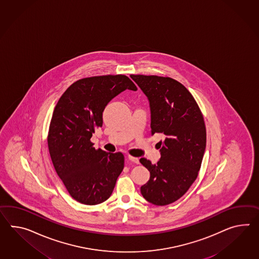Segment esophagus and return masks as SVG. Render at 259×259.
Wrapping results in <instances>:
<instances>
[{
  "instance_id": "obj_1",
  "label": "esophagus",
  "mask_w": 259,
  "mask_h": 259,
  "mask_svg": "<svg viewBox=\"0 0 259 259\" xmlns=\"http://www.w3.org/2000/svg\"><path fill=\"white\" fill-rule=\"evenodd\" d=\"M128 160L130 161V162H133V163H135V164H139V158L133 157V156H128Z\"/></svg>"
}]
</instances>
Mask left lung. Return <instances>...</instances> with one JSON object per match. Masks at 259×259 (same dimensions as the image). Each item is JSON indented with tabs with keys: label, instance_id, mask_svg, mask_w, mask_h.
I'll return each instance as SVG.
<instances>
[{
	"label": "left lung",
	"instance_id": "8db88e82",
	"mask_svg": "<svg viewBox=\"0 0 259 259\" xmlns=\"http://www.w3.org/2000/svg\"><path fill=\"white\" fill-rule=\"evenodd\" d=\"M147 96L151 110V132L161 134V158L140 163L150 180L140 187L147 201L164 206L176 201L196 181L206 149V127L195 98L182 83L170 77L131 75Z\"/></svg>",
	"mask_w": 259,
	"mask_h": 259
}]
</instances>
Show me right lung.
Segmentation results:
<instances>
[{"label":"right lung","mask_w":259,"mask_h":259,"mask_svg":"<svg viewBox=\"0 0 259 259\" xmlns=\"http://www.w3.org/2000/svg\"><path fill=\"white\" fill-rule=\"evenodd\" d=\"M125 90L138 88L124 75L82 78L63 93L52 114L48 136L52 164L70 196L85 205L106 201L123 169L121 152L95 150L91 138L103 124L107 104Z\"/></svg>","instance_id":"obj_1"}]
</instances>
